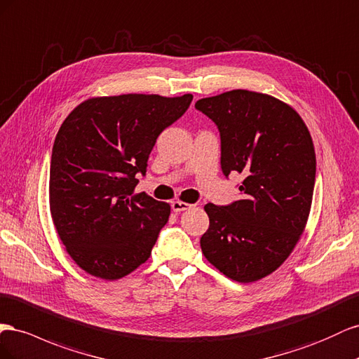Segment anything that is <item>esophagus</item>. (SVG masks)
Here are the masks:
<instances>
[{"mask_svg":"<svg viewBox=\"0 0 359 359\" xmlns=\"http://www.w3.org/2000/svg\"><path fill=\"white\" fill-rule=\"evenodd\" d=\"M191 208H192V204L185 203V201L176 200V201L171 203V209H172L174 212H176V213H180V212H183V210H189Z\"/></svg>","mask_w":359,"mask_h":359,"instance_id":"obj_1","label":"esophagus"}]
</instances>
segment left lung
I'll use <instances>...</instances> for the list:
<instances>
[{"mask_svg": "<svg viewBox=\"0 0 359 359\" xmlns=\"http://www.w3.org/2000/svg\"><path fill=\"white\" fill-rule=\"evenodd\" d=\"M219 129L221 168L243 179L242 198L208 203L204 257L238 283L276 271L301 239L311 209L316 153L310 130L290 105L250 90L197 100Z\"/></svg>", "mask_w": 359, "mask_h": 359, "instance_id": "left-lung-1", "label": "left lung"}]
</instances>
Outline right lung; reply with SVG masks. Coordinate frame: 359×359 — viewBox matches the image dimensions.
I'll return each instance as SVG.
<instances>
[{
  "mask_svg": "<svg viewBox=\"0 0 359 359\" xmlns=\"http://www.w3.org/2000/svg\"><path fill=\"white\" fill-rule=\"evenodd\" d=\"M192 95L91 97L60 126L49 170V209L81 269L114 281L149 260L168 203L135 194L161 132L185 114Z\"/></svg>",
  "mask_w": 359,
  "mask_h": 359,
  "instance_id": "obj_1",
  "label": "right lung"
}]
</instances>
